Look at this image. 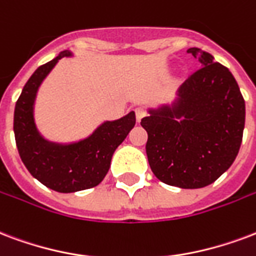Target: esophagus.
Returning a JSON list of instances; mask_svg holds the SVG:
<instances>
[{
	"label": "esophagus",
	"mask_w": 256,
	"mask_h": 256,
	"mask_svg": "<svg viewBox=\"0 0 256 256\" xmlns=\"http://www.w3.org/2000/svg\"><path fill=\"white\" fill-rule=\"evenodd\" d=\"M135 113H136V120L138 121H142V118H143V117L147 116V112L144 110L143 108H136Z\"/></svg>",
	"instance_id": "34e87169"
}]
</instances>
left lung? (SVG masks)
Returning <instances> with one entry per match:
<instances>
[{
    "mask_svg": "<svg viewBox=\"0 0 256 256\" xmlns=\"http://www.w3.org/2000/svg\"><path fill=\"white\" fill-rule=\"evenodd\" d=\"M201 68L180 84L172 102L142 118L146 152L158 180L180 189L210 185L230 167L243 139L246 104L230 71L200 48Z\"/></svg>",
    "mask_w": 256,
    "mask_h": 256,
    "instance_id": "left-lung-1",
    "label": "left lung"
}]
</instances>
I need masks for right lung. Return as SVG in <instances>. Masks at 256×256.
I'll return each instance as SVG.
<instances>
[{
	"mask_svg": "<svg viewBox=\"0 0 256 256\" xmlns=\"http://www.w3.org/2000/svg\"><path fill=\"white\" fill-rule=\"evenodd\" d=\"M74 56L66 50L34 71L14 108V138L22 163L34 178L59 193L94 188L105 178L112 156L135 126V112L118 120H106L84 139L68 143L46 139L34 121V102L43 80L59 59Z\"/></svg>",
	"mask_w": 256,
	"mask_h": 256,
	"instance_id": "right-lung-1",
	"label": "right lung"
}]
</instances>
